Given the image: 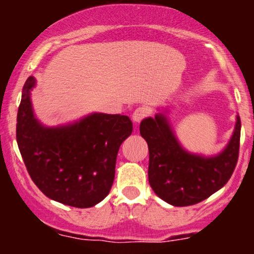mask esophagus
Returning <instances> with one entry per match:
<instances>
[{"label":"esophagus","mask_w":254,"mask_h":254,"mask_svg":"<svg viewBox=\"0 0 254 254\" xmlns=\"http://www.w3.org/2000/svg\"><path fill=\"white\" fill-rule=\"evenodd\" d=\"M147 115V109L145 108V107H139V108H136L132 113V120H134V123H140L143 118Z\"/></svg>","instance_id":"esophagus-1"}]
</instances>
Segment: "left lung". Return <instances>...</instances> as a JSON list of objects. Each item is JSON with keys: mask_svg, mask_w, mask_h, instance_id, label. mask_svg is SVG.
I'll return each mask as SVG.
<instances>
[{"mask_svg": "<svg viewBox=\"0 0 254 254\" xmlns=\"http://www.w3.org/2000/svg\"><path fill=\"white\" fill-rule=\"evenodd\" d=\"M167 111L140 124V134L148 145V182L166 203L188 206L205 200L229 182L240 150L241 120L236 117L234 132L224 150L214 156L187 151L177 139Z\"/></svg>", "mask_w": 254, "mask_h": 254, "instance_id": "8db88e82", "label": "left lung"}]
</instances>
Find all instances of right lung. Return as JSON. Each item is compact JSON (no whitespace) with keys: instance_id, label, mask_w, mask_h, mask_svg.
Listing matches in <instances>:
<instances>
[{"instance_id":"add662e5","label":"right lung","mask_w":254,"mask_h":254,"mask_svg":"<svg viewBox=\"0 0 254 254\" xmlns=\"http://www.w3.org/2000/svg\"><path fill=\"white\" fill-rule=\"evenodd\" d=\"M33 76L23 86L17 114V143L35 186L53 200L91 207L109 194L120 145L132 132L129 117L92 113L58 127L35 117L30 92Z\"/></svg>"}]
</instances>
